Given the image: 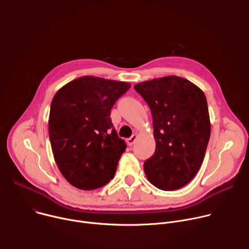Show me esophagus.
<instances>
[{"mask_svg": "<svg viewBox=\"0 0 249 249\" xmlns=\"http://www.w3.org/2000/svg\"><path fill=\"white\" fill-rule=\"evenodd\" d=\"M137 138H138V135H137V134H134L132 137H130L129 139H127V144H128L129 146H132V145L135 143V141L137 140Z\"/></svg>", "mask_w": 249, "mask_h": 249, "instance_id": "esophagus-1", "label": "esophagus"}]
</instances>
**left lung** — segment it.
<instances>
[{
  "label": "left lung",
  "mask_w": 249,
  "mask_h": 249,
  "mask_svg": "<svg viewBox=\"0 0 249 249\" xmlns=\"http://www.w3.org/2000/svg\"><path fill=\"white\" fill-rule=\"evenodd\" d=\"M134 89L150 106L156 151L144 163L148 180L171 191L189 183L198 172L211 135L203 90L177 76L146 81Z\"/></svg>",
  "instance_id": "1"
}]
</instances>
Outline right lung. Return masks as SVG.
Here are the masks:
<instances>
[{
	"label": "right lung",
	"mask_w": 249,
	"mask_h": 249,
	"mask_svg": "<svg viewBox=\"0 0 249 249\" xmlns=\"http://www.w3.org/2000/svg\"><path fill=\"white\" fill-rule=\"evenodd\" d=\"M130 87L125 82L84 76L55 93L49 138L58 168L71 185L93 190L114 177L127 146L113 127L110 111Z\"/></svg>",
	"instance_id": "obj_1"
}]
</instances>
